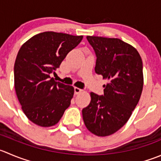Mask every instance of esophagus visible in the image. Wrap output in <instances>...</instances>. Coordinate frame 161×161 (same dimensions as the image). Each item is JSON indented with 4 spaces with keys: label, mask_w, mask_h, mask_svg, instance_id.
Segmentation results:
<instances>
[{
    "label": "esophagus",
    "mask_w": 161,
    "mask_h": 161,
    "mask_svg": "<svg viewBox=\"0 0 161 161\" xmlns=\"http://www.w3.org/2000/svg\"><path fill=\"white\" fill-rule=\"evenodd\" d=\"M74 90H75V94H79V93H80L82 91V90H81L80 88H78V87H75Z\"/></svg>",
    "instance_id": "1"
}]
</instances>
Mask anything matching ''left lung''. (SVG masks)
Returning a JSON list of instances; mask_svg holds the SVG:
<instances>
[{
  "label": "left lung",
  "mask_w": 161,
  "mask_h": 161,
  "mask_svg": "<svg viewBox=\"0 0 161 161\" xmlns=\"http://www.w3.org/2000/svg\"><path fill=\"white\" fill-rule=\"evenodd\" d=\"M97 57L95 72L108 82L104 95L90 93L82 109L86 128L97 136L115 133L128 121L143 88L142 60L135 48L119 38L87 36Z\"/></svg>",
  "instance_id": "1"
}]
</instances>
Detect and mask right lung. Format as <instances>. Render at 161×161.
I'll use <instances>...</instances> for the list:
<instances>
[{"mask_svg":"<svg viewBox=\"0 0 161 161\" xmlns=\"http://www.w3.org/2000/svg\"><path fill=\"white\" fill-rule=\"evenodd\" d=\"M82 36L46 31L36 34L21 46L14 65L17 97L31 122L48 127L60 121L71 104L74 87L50 77Z\"/></svg>","mask_w":161,"mask_h":161,"instance_id":"obj_1","label":"right lung"}]
</instances>
